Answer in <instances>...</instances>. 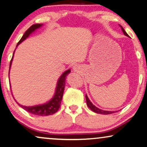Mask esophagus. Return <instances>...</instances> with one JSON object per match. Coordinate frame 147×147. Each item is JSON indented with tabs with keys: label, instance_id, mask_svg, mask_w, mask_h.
Returning a JSON list of instances; mask_svg holds the SVG:
<instances>
[{
	"label": "esophagus",
	"instance_id": "1",
	"mask_svg": "<svg viewBox=\"0 0 147 147\" xmlns=\"http://www.w3.org/2000/svg\"><path fill=\"white\" fill-rule=\"evenodd\" d=\"M73 70L74 72H76V73H78L81 70V67L78 65H74L73 67Z\"/></svg>",
	"mask_w": 147,
	"mask_h": 147
}]
</instances>
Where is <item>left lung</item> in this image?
Segmentation results:
<instances>
[{"mask_svg":"<svg viewBox=\"0 0 147 147\" xmlns=\"http://www.w3.org/2000/svg\"><path fill=\"white\" fill-rule=\"evenodd\" d=\"M119 26H120V27H121L122 32L124 34L125 36H127V37H129V35L127 34L126 32L125 31V30L123 29V28L122 26H120V25H119ZM86 104H87L88 107V108L90 109L92 111H93L94 112H95V113H100V114H104V115H108V114H111V113H113L115 112V111H114L103 110V109H101L97 108V107L95 106L92 103L90 102V100H89V98H88V96L86 94Z\"/></svg>","mask_w":147,"mask_h":147,"instance_id":"1","label":"left lung"}]
</instances>
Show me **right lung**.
<instances>
[{
  "instance_id": "right-lung-1",
  "label": "right lung",
  "mask_w": 147,
  "mask_h": 147,
  "mask_svg": "<svg viewBox=\"0 0 147 147\" xmlns=\"http://www.w3.org/2000/svg\"><path fill=\"white\" fill-rule=\"evenodd\" d=\"M43 26L42 24H36L32 25L27 31H26L24 34L23 35L22 38H21L20 40L19 41V42L16 45V47L18 46L20 43L25 40L26 39H27L32 33H34L37 29H39V28H41ZM16 50V49H15ZM13 53V56L12 57V59L10 61V67H9V74H10V70L11 65H12V63L13 61V57H14V52ZM71 73V69L67 70L66 71H65L61 76L57 80V86L55 88V92L53 98L49 101L46 103H44L43 104H39V105H36V106H25L20 105L19 103L16 102V100L14 99L15 101L19 105L21 108H22L24 109H25L26 111H28V112L32 113V114L36 115H39V116H47L53 114V113H56L57 111L59 110V109L60 108V105L61 103V100H62L63 96V92H64L65 86V81H66V77L67 76ZM11 87V85H10ZM13 95V94H12Z\"/></svg>"
}]
</instances>
